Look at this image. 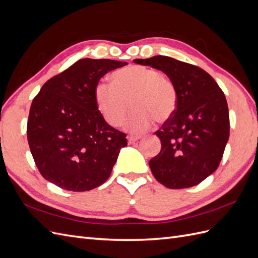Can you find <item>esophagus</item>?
Returning a JSON list of instances; mask_svg holds the SVG:
<instances>
[{"instance_id":"1","label":"esophagus","mask_w":258,"mask_h":258,"mask_svg":"<svg viewBox=\"0 0 258 258\" xmlns=\"http://www.w3.org/2000/svg\"><path fill=\"white\" fill-rule=\"evenodd\" d=\"M138 140H140V137H137V136H128V137H127L128 144H134V143H136Z\"/></svg>"}]
</instances>
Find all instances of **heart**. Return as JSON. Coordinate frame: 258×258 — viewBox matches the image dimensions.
I'll list each match as a JSON object with an SVG mask.
<instances>
[{"instance_id": "1", "label": "heart", "mask_w": 258, "mask_h": 258, "mask_svg": "<svg viewBox=\"0 0 258 258\" xmlns=\"http://www.w3.org/2000/svg\"><path fill=\"white\" fill-rule=\"evenodd\" d=\"M113 83L98 82L94 97L103 120L113 127L123 123L130 109L133 112L124 123V128L133 135L146 133L158 123L173 115L177 103L175 85L160 71L143 65H133L116 71Z\"/></svg>"}]
</instances>
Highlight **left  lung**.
<instances>
[{"mask_svg": "<svg viewBox=\"0 0 258 258\" xmlns=\"http://www.w3.org/2000/svg\"><path fill=\"white\" fill-rule=\"evenodd\" d=\"M134 62L166 73L177 92L173 115L155 132L161 150L149 161L151 172L168 188L197 185L217 170L229 140L226 96L215 79L196 65L163 55Z\"/></svg>", "mask_w": 258, "mask_h": 258, "instance_id": "left-lung-1", "label": "left lung"}]
</instances>
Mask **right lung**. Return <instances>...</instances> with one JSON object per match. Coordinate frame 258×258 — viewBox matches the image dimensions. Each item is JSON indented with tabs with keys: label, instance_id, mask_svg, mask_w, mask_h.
I'll use <instances>...</instances> for the list:
<instances>
[{
	"label": "right lung",
	"instance_id": "add662e5",
	"mask_svg": "<svg viewBox=\"0 0 258 258\" xmlns=\"http://www.w3.org/2000/svg\"><path fill=\"white\" fill-rule=\"evenodd\" d=\"M127 65L81 58L50 78L32 100L27 138L39 172L56 186L85 192L109 179L126 134L103 120L95 102L97 83Z\"/></svg>",
	"mask_w": 258,
	"mask_h": 258
}]
</instances>
